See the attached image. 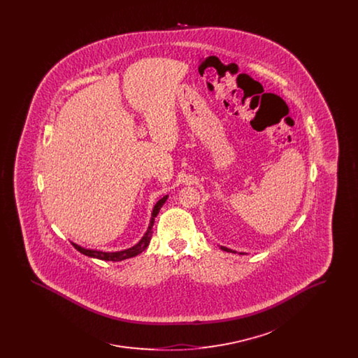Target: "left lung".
Returning a JSON list of instances; mask_svg holds the SVG:
<instances>
[{"instance_id": "1", "label": "left lung", "mask_w": 358, "mask_h": 358, "mask_svg": "<svg viewBox=\"0 0 358 358\" xmlns=\"http://www.w3.org/2000/svg\"><path fill=\"white\" fill-rule=\"evenodd\" d=\"M220 248H222V251H225V252H232V254H236V251H232V250H229V248H227V247H222V245H220ZM240 255H244V252H240Z\"/></svg>"}]
</instances>
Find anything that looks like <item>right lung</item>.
Here are the masks:
<instances>
[{"instance_id":"obj_1","label":"right lung","mask_w":358,"mask_h":358,"mask_svg":"<svg viewBox=\"0 0 358 358\" xmlns=\"http://www.w3.org/2000/svg\"><path fill=\"white\" fill-rule=\"evenodd\" d=\"M169 194L164 196L161 200L157 201V204L154 205L153 212H152V219L149 222V227H148V231L145 232V235L142 236V238L136 243V245L127 248V250H122V251H115V252H106V251H99V250H90V248H85V247H80L76 243H72V245L85 256H90V257H95V259H101V260H107V262H122L124 259H130V257H134V256L139 255L141 252H143L149 243H150V238L153 236V225L154 220L159 212V209L162 208V205L166 203Z\"/></svg>"}]
</instances>
